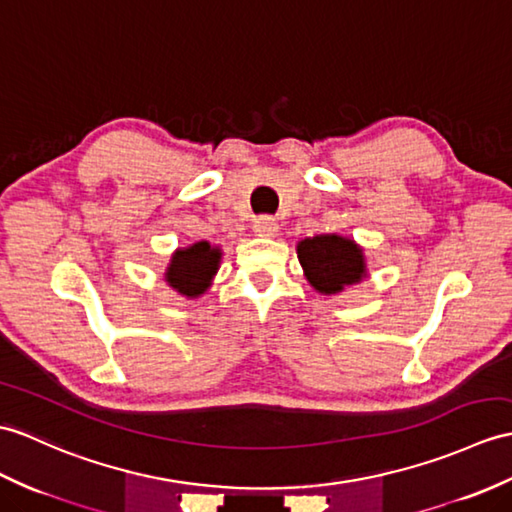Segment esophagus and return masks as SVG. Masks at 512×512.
I'll return each mask as SVG.
<instances>
[{
  "label": "esophagus",
  "instance_id": "obj_1",
  "mask_svg": "<svg viewBox=\"0 0 512 512\" xmlns=\"http://www.w3.org/2000/svg\"><path fill=\"white\" fill-rule=\"evenodd\" d=\"M253 229H255V233H257V235H261V237H275V235H277V231H279V224H277V220H275V218H270V216H261V218H257V220H255Z\"/></svg>",
  "mask_w": 512,
  "mask_h": 512
}]
</instances>
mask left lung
<instances>
[{
	"label": "left lung",
	"mask_w": 512,
	"mask_h": 512,
	"mask_svg": "<svg viewBox=\"0 0 512 512\" xmlns=\"http://www.w3.org/2000/svg\"><path fill=\"white\" fill-rule=\"evenodd\" d=\"M307 281L320 294H338L366 277L362 248L342 235L305 237L296 246Z\"/></svg>",
	"instance_id": "obj_1"
}]
</instances>
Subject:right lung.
Returning a JSON list of instances; mask_svg holds the SVG:
<instances>
[{"label": "right lung", "instance_id": "obj_1", "mask_svg": "<svg viewBox=\"0 0 512 512\" xmlns=\"http://www.w3.org/2000/svg\"><path fill=\"white\" fill-rule=\"evenodd\" d=\"M220 259V248L211 246L205 240L187 248H178L170 259L168 270H165V281L178 294L187 296V299H196V296L207 292L213 275L220 268Z\"/></svg>", "mask_w": 512, "mask_h": 512}]
</instances>
